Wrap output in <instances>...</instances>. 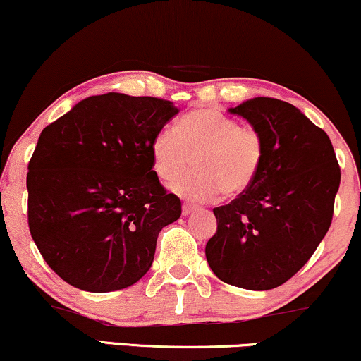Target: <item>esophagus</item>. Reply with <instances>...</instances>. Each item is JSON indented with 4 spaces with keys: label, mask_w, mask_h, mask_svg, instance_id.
<instances>
[{
    "label": "esophagus",
    "mask_w": 361,
    "mask_h": 361,
    "mask_svg": "<svg viewBox=\"0 0 361 361\" xmlns=\"http://www.w3.org/2000/svg\"><path fill=\"white\" fill-rule=\"evenodd\" d=\"M194 209H196V206L189 204V202H184V204H182V214H191Z\"/></svg>",
    "instance_id": "1"
}]
</instances>
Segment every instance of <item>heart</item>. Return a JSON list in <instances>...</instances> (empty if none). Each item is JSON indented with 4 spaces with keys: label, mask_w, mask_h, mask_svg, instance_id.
<instances>
[{
    "label": "heart",
    "mask_w": 361,
    "mask_h": 361,
    "mask_svg": "<svg viewBox=\"0 0 361 361\" xmlns=\"http://www.w3.org/2000/svg\"><path fill=\"white\" fill-rule=\"evenodd\" d=\"M192 155L193 169L180 178ZM153 172L189 201L212 200L220 191L232 197L256 182L266 159V137L256 126H240L214 109L182 116L176 131L161 128L149 143Z\"/></svg>",
    "instance_id": "obj_1"
}]
</instances>
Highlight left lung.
<instances>
[{
	"label": "left lung",
	"instance_id": "8db88e82",
	"mask_svg": "<svg viewBox=\"0 0 361 361\" xmlns=\"http://www.w3.org/2000/svg\"><path fill=\"white\" fill-rule=\"evenodd\" d=\"M230 112L261 129L266 159L245 192L213 209L218 226L206 259L228 285L271 290L297 274L326 237L341 169L326 131L295 105L256 97Z\"/></svg>",
	"mask_w": 361,
	"mask_h": 361
}]
</instances>
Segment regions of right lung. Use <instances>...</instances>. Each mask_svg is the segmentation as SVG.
Segmentation results:
<instances>
[{
    "label": "right lung",
    "instance_id": "obj_1",
    "mask_svg": "<svg viewBox=\"0 0 361 361\" xmlns=\"http://www.w3.org/2000/svg\"><path fill=\"white\" fill-rule=\"evenodd\" d=\"M179 112L170 100L104 93L40 133L28 161V228L49 268L105 293L147 274L180 200L153 172L149 143Z\"/></svg>",
    "mask_w": 361,
    "mask_h": 361
}]
</instances>
